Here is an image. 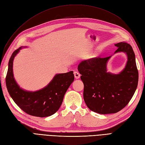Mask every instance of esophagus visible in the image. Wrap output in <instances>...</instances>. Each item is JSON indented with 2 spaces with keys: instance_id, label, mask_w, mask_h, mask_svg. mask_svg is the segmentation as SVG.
I'll list each match as a JSON object with an SVG mask.
<instances>
[{
  "instance_id": "obj_1",
  "label": "esophagus",
  "mask_w": 145,
  "mask_h": 145,
  "mask_svg": "<svg viewBox=\"0 0 145 145\" xmlns=\"http://www.w3.org/2000/svg\"><path fill=\"white\" fill-rule=\"evenodd\" d=\"M74 77H75V78H80V73H79V72H78V71H74Z\"/></svg>"
}]
</instances>
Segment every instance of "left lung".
I'll return each instance as SVG.
<instances>
[{"label":"left lung","mask_w":145,"mask_h":145,"mask_svg":"<svg viewBox=\"0 0 145 145\" xmlns=\"http://www.w3.org/2000/svg\"><path fill=\"white\" fill-rule=\"evenodd\" d=\"M115 46L118 47L115 52H124L128 56L126 67L119 74L106 72V63L111 56L86 60L78 65L86 106L101 114L116 113L124 108L138 85V72L132 46L124 42Z\"/></svg>","instance_id":"8db88e82"}]
</instances>
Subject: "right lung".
I'll return each instance as SVG.
<instances>
[{
	"label": "right lung",
	"instance_id": "add662e5",
	"mask_svg": "<svg viewBox=\"0 0 145 145\" xmlns=\"http://www.w3.org/2000/svg\"><path fill=\"white\" fill-rule=\"evenodd\" d=\"M22 47L12 54L8 63L6 85L8 93L22 110L31 116L45 117L54 114L62 103L64 95L74 80L73 71L56 74L44 88L36 92H28L20 88L12 73L14 57Z\"/></svg>",
	"mask_w": 145,
	"mask_h": 145
}]
</instances>
